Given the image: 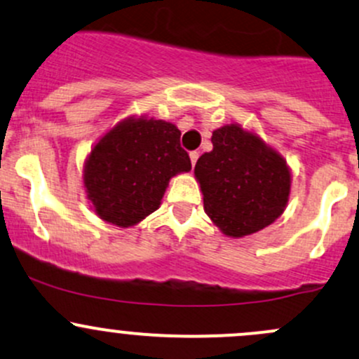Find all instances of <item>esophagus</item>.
Segmentation results:
<instances>
[{
  "label": "esophagus",
  "instance_id": "esophagus-1",
  "mask_svg": "<svg viewBox=\"0 0 359 359\" xmlns=\"http://www.w3.org/2000/svg\"><path fill=\"white\" fill-rule=\"evenodd\" d=\"M191 163H192V167H194L196 165V161H198V158H199V151H191Z\"/></svg>",
  "mask_w": 359,
  "mask_h": 359
}]
</instances>
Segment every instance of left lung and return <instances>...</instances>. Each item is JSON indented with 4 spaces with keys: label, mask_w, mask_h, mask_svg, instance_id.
Wrapping results in <instances>:
<instances>
[{
    "label": "left lung",
    "mask_w": 359,
    "mask_h": 359,
    "mask_svg": "<svg viewBox=\"0 0 359 359\" xmlns=\"http://www.w3.org/2000/svg\"><path fill=\"white\" fill-rule=\"evenodd\" d=\"M211 142L213 151L203 154L194 167L211 220L232 237L277 220L290 189L284 158L239 126L217 129Z\"/></svg>",
    "instance_id": "obj_1"
}]
</instances>
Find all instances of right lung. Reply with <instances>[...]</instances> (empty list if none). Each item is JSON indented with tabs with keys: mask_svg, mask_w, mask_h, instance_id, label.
<instances>
[{
	"mask_svg": "<svg viewBox=\"0 0 359 359\" xmlns=\"http://www.w3.org/2000/svg\"><path fill=\"white\" fill-rule=\"evenodd\" d=\"M180 130L163 120H126L90 151L84 186L103 220L130 227L160 206L168 180L189 172Z\"/></svg>",
	"mask_w": 359,
	"mask_h": 359,
	"instance_id": "add662e5",
	"label": "right lung"
}]
</instances>
